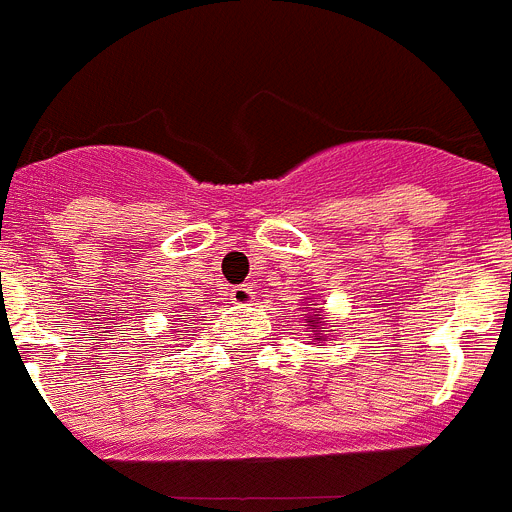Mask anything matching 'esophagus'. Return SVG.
<instances>
[{"label": "esophagus", "mask_w": 512, "mask_h": 512, "mask_svg": "<svg viewBox=\"0 0 512 512\" xmlns=\"http://www.w3.org/2000/svg\"><path fill=\"white\" fill-rule=\"evenodd\" d=\"M230 297H233L235 305H253V300H256V289H253L251 284H238V287L230 289Z\"/></svg>", "instance_id": "1"}]
</instances>
